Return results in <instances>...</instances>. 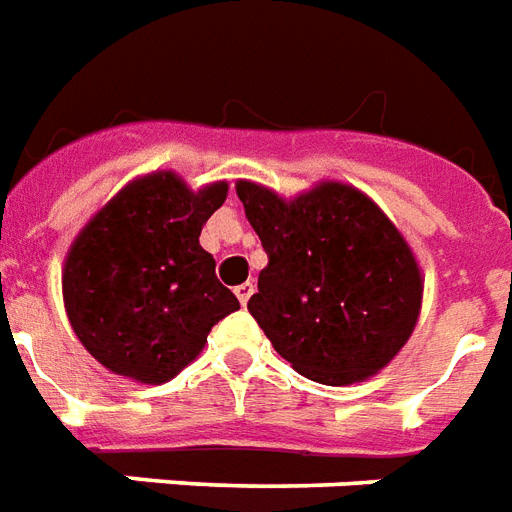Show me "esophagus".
I'll return each mask as SVG.
<instances>
[{
  "label": "esophagus",
  "instance_id": "1",
  "mask_svg": "<svg viewBox=\"0 0 512 512\" xmlns=\"http://www.w3.org/2000/svg\"><path fill=\"white\" fill-rule=\"evenodd\" d=\"M252 293H255V285H252V282H244V285L236 287V298L241 301V306H246V301L252 298Z\"/></svg>",
  "mask_w": 512,
  "mask_h": 512
}]
</instances>
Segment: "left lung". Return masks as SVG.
Segmentation results:
<instances>
[{"label": "left lung", "mask_w": 512, "mask_h": 512, "mask_svg": "<svg viewBox=\"0 0 512 512\" xmlns=\"http://www.w3.org/2000/svg\"><path fill=\"white\" fill-rule=\"evenodd\" d=\"M236 192L268 255L246 309L274 350L323 385L380 372L410 339L423 295L391 219L333 181L290 203L252 181Z\"/></svg>", "instance_id": "left-lung-1"}]
</instances>
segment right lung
I'll return each instance as SVG.
<instances>
[{"label":"right lung","instance_id":"1","mask_svg":"<svg viewBox=\"0 0 512 512\" xmlns=\"http://www.w3.org/2000/svg\"><path fill=\"white\" fill-rule=\"evenodd\" d=\"M225 198V181L192 192L173 173H154L121 189L75 238L64 306L105 369L138 382L170 380L236 312L238 298L198 241Z\"/></svg>","mask_w":512,"mask_h":512}]
</instances>
